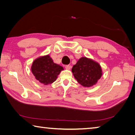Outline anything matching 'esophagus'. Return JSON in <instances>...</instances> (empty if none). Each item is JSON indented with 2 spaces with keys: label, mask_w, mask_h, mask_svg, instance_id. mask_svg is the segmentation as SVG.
I'll return each mask as SVG.
<instances>
[{
  "label": "esophagus",
  "mask_w": 135,
  "mask_h": 135,
  "mask_svg": "<svg viewBox=\"0 0 135 135\" xmlns=\"http://www.w3.org/2000/svg\"><path fill=\"white\" fill-rule=\"evenodd\" d=\"M65 68L67 70H70L71 69V65H65Z\"/></svg>",
  "instance_id": "34e87169"
}]
</instances>
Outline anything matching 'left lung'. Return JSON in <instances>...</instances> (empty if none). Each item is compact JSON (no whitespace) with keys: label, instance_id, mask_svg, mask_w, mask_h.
<instances>
[{"label":"left lung","instance_id":"1","mask_svg":"<svg viewBox=\"0 0 135 135\" xmlns=\"http://www.w3.org/2000/svg\"><path fill=\"white\" fill-rule=\"evenodd\" d=\"M72 72L76 81L84 87H91L102 75L101 66L94 60L82 57L73 66Z\"/></svg>","mask_w":135,"mask_h":135}]
</instances>
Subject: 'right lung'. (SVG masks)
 Returning <instances> with one entry per match:
<instances>
[{"label": "right lung", "instance_id": "obj_1", "mask_svg": "<svg viewBox=\"0 0 135 135\" xmlns=\"http://www.w3.org/2000/svg\"><path fill=\"white\" fill-rule=\"evenodd\" d=\"M62 70H64L63 67L54 63L49 54L35 59L31 67L36 79L45 85L55 81Z\"/></svg>", "mask_w": 135, "mask_h": 135}]
</instances>
